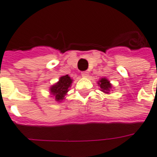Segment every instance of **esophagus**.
<instances>
[{
	"label": "esophagus",
	"mask_w": 157,
	"mask_h": 157,
	"mask_svg": "<svg viewBox=\"0 0 157 157\" xmlns=\"http://www.w3.org/2000/svg\"><path fill=\"white\" fill-rule=\"evenodd\" d=\"M81 75H82V76L83 78H86L88 76V72L87 71H83V72L81 73Z\"/></svg>",
	"instance_id": "34e87169"
}]
</instances>
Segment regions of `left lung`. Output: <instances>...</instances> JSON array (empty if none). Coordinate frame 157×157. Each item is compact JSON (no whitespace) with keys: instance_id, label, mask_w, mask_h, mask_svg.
I'll return each instance as SVG.
<instances>
[{"instance_id":"8db88e82","label":"left lung","mask_w":157,"mask_h":157,"mask_svg":"<svg viewBox=\"0 0 157 157\" xmlns=\"http://www.w3.org/2000/svg\"><path fill=\"white\" fill-rule=\"evenodd\" d=\"M98 85L100 86L101 90L103 92L105 93H109L110 90L112 88V84L110 83V82L106 78H100V81L98 82Z\"/></svg>"}]
</instances>
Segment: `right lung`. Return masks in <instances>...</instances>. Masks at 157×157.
Instances as JSON below:
<instances>
[{"label":"right lung","mask_w":157,"mask_h":157,"mask_svg":"<svg viewBox=\"0 0 157 157\" xmlns=\"http://www.w3.org/2000/svg\"><path fill=\"white\" fill-rule=\"evenodd\" d=\"M72 82L73 79H71L68 75H66L61 76L59 78L58 82L50 87V93L52 96L54 97L56 101L60 102L64 100L66 93L69 91V88L71 86Z\"/></svg>","instance_id":"add662e5"}]
</instances>
